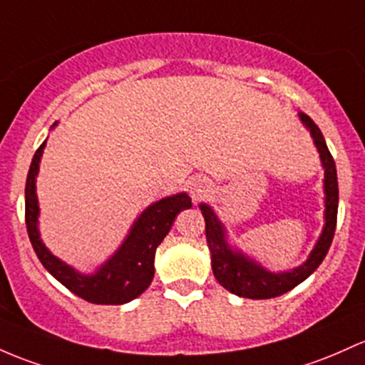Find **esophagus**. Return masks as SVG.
Returning <instances> with one entry per match:
<instances>
[{
    "label": "esophagus",
    "instance_id": "esophagus-1",
    "mask_svg": "<svg viewBox=\"0 0 365 365\" xmlns=\"http://www.w3.org/2000/svg\"><path fill=\"white\" fill-rule=\"evenodd\" d=\"M192 192H194V194H199V192H201V189H195V187H194V190H192Z\"/></svg>",
    "mask_w": 365,
    "mask_h": 365
}]
</instances>
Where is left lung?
Masks as SVG:
<instances>
[{"label": "left lung", "mask_w": 365, "mask_h": 365, "mask_svg": "<svg viewBox=\"0 0 365 365\" xmlns=\"http://www.w3.org/2000/svg\"><path fill=\"white\" fill-rule=\"evenodd\" d=\"M299 118L305 123L314 137L315 145L320 152L324 168H326V227L320 235L317 246L312 251L310 258L302 267L294 268L293 272H284V274H272L263 267L256 265L255 262L247 259L241 253H234L228 250L225 244V232L211 207L202 204L201 211L206 220V241L211 251V265L216 280L230 293L251 299H268L280 296L293 287L303 282L308 275L314 274L317 267L326 258L329 251L332 237L336 232V220H338V175H336V164L332 159L329 149L326 145V140L322 137V131L312 121L305 112H299Z\"/></svg>", "instance_id": "1"}]
</instances>
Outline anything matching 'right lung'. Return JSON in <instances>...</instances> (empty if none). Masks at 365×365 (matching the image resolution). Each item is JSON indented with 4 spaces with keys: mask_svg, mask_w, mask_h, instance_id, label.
<instances>
[{
    "mask_svg": "<svg viewBox=\"0 0 365 365\" xmlns=\"http://www.w3.org/2000/svg\"><path fill=\"white\" fill-rule=\"evenodd\" d=\"M43 149L45 142L36 150L26 180V227L39 262L60 284L85 302L95 305H123L131 302L150 286L155 250L170 232L176 215L192 206L190 197L187 194H176L152 204L135 222L121 250L95 275H81L55 258L39 239L36 175Z\"/></svg>",
    "mask_w": 365,
    "mask_h": 365,
    "instance_id": "right-lung-1",
    "label": "right lung"
}]
</instances>
